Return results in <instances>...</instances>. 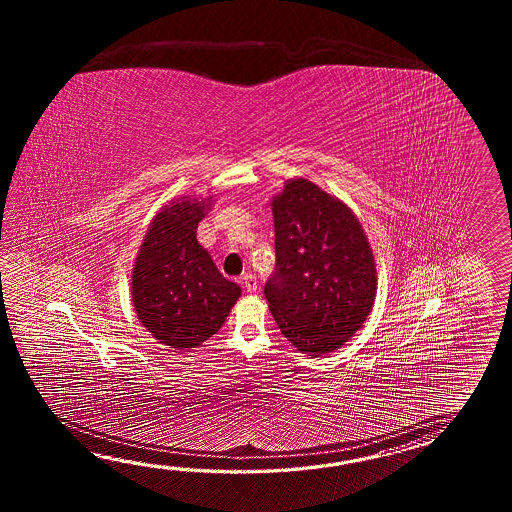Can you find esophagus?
I'll use <instances>...</instances> for the list:
<instances>
[{
  "label": "esophagus",
  "mask_w": 512,
  "mask_h": 512,
  "mask_svg": "<svg viewBox=\"0 0 512 512\" xmlns=\"http://www.w3.org/2000/svg\"><path fill=\"white\" fill-rule=\"evenodd\" d=\"M243 287H245V291L249 294L256 293V289H258L256 276H252L251 272H247V274L243 276Z\"/></svg>",
  "instance_id": "esophagus-1"
}]
</instances>
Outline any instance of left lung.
Wrapping results in <instances>:
<instances>
[{"label": "left lung", "instance_id": "1", "mask_svg": "<svg viewBox=\"0 0 512 512\" xmlns=\"http://www.w3.org/2000/svg\"><path fill=\"white\" fill-rule=\"evenodd\" d=\"M276 269L265 298L283 337L311 357L344 346L377 294V269L357 216L304 177L272 197Z\"/></svg>", "mask_w": 512, "mask_h": 512}]
</instances>
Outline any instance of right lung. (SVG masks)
<instances>
[{
  "mask_svg": "<svg viewBox=\"0 0 512 512\" xmlns=\"http://www.w3.org/2000/svg\"><path fill=\"white\" fill-rule=\"evenodd\" d=\"M210 199L179 197L152 219L131 272V302L142 326L174 349L201 346L225 324L241 296L207 249L197 241V225Z\"/></svg>",
  "mask_w": 512,
  "mask_h": 512,
  "instance_id": "add662e5",
  "label": "right lung"
}]
</instances>
